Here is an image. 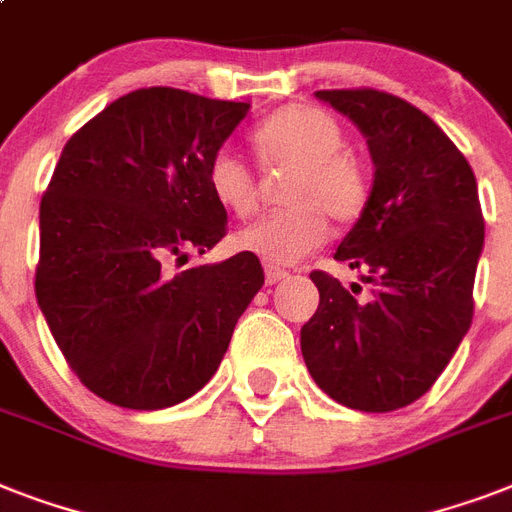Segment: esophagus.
Returning a JSON list of instances; mask_svg holds the SVG:
<instances>
[{"mask_svg": "<svg viewBox=\"0 0 512 512\" xmlns=\"http://www.w3.org/2000/svg\"><path fill=\"white\" fill-rule=\"evenodd\" d=\"M287 276H289L287 271H281V268H273V265H268V268H265V284H279V281H284Z\"/></svg>", "mask_w": 512, "mask_h": 512, "instance_id": "esophagus-1", "label": "esophagus"}]
</instances>
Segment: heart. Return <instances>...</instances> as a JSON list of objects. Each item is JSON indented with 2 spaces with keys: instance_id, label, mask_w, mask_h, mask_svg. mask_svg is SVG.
<instances>
[{
  "instance_id": "heart-1",
  "label": "heart",
  "mask_w": 512,
  "mask_h": 512,
  "mask_svg": "<svg viewBox=\"0 0 512 512\" xmlns=\"http://www.w3.org/2000/svg\"><path fill=\"white\" fill-rule=\"evenodd\" d=\"M260 162L292 167L284 199L292 204L268 212L236 231L233 241L268 265H289L327 239V215L350 223L366 204V175L361 164L342 151L335 116L313 106H284L257 124L252 132ZM209 193L233 215L255 207V175L233 151H217L207 167Z\"/></svg>"
}]
</instances>
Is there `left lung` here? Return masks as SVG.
I'll list each match as a JSON object with an SVG mask.
<instances>
[{
    "label": "left lung",
    "instance_id": "obj_1",
    "mask_svg": "<svg viewBox=\"0 0 512 512\" xmlns=\"http://www.w3.org/2000/svg\"><path fill=\"white\" fill-rule=\"evenodd\" d=\"M316 98L356 124L372 156L369 199L335 252L364 271L372 297L356 300L313 271L319 308L300 329V348L337 404L393 412L428 393L473 321L484 252L476 175L444 130L396 95L321 90Z\"/></svg>",
    "mask_w": 512,
    "mask_h": 512
}]
</instances>
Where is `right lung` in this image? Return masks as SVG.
Here are the masks:
<instances>
[{
  "mask_svg": "<svg viewBox=\"0 0 512 512\" xmlns=\"http://www.w3.org/2000/svg\"><path fill=\"white\" fill-rule=\"evenodd\" d=\"M249 103L148 87L74 132L39 207L36 303L76 377L124 409H167L212 380L263 287L252 252L172 271L225 236L209 159Z\"/></svg>",
  "mask_w": 512,
  "mask_h": 512,
  "instance_id": "1",
  "label": "right lung"
}]
</instances>
